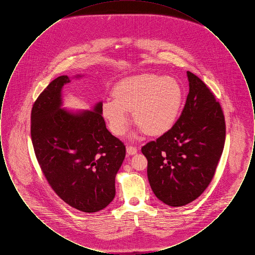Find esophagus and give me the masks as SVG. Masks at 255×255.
<instances>
[{
	"label": "esophagus",
	"instance_id": "34e87169",
	"mask_svg": "<svg viewBox=\"0 0 255 255\" xmlns=\"http://www.w3.org/2000/svg\"><path fill=\"white\" fill-rule=\"evenodd\" d=\"M126 151H127V153H128L129 155H134V154H136V152H137V148H135L134 146H127Z\"/></svg>",
	"mask_w": 255,
	"mask_h": 255
}]
</instances>
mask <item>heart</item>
I'll return each mask as SVG.
<instances>
[{
  "label": "heart",
  "instance_id": "b5f03b06",
  "mask_svg": "<svg viewBox=\"0 0 255 255\" xmlns=\"http://www.w3.org/2000/svg\"><path fill=\"white\" fill-rule=\"evenodd\" d=\"M114 100L102 104L101 113L110 131L117 136L125 133L129 124L127 113L141 131L159 136L170 131L178 121L182 104L183 89L172 76L142 73L124 78L112 90Z\"/></svg>",
  "mask_w": 255,
  "mask_h": 255
}]
</instances>
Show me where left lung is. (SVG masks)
I'll use <instances>...</instances> for the list:
<instances>
[{"label":"left lung","instance_id":"1","mask_svg":"<svg viewBox=\"0 0 255 255\" xmlns=\"http://www.w3.org/2000/svg\"><path fill=\"white\" fill-rule=\"evenodd\" d=\"M189 93L174 127L142 146L147 176L158 200L170 206L193 202L212 181L226 140L222 107L210 89L187 72Z\"/></svg>","mask_w":255,"mask_h":255}]
</instances>
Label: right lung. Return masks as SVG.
<instances>
[{"mask_svg":"<svg viewBox=\"0 0 255 255\" xmlns=\"http://www.w3.org/2000/svg\"><path fill=\"white\" fill-rule=\"evenodd\" d=\"M69 82L67 75L59 76L37 97L30 117L31 140L53 191L69 206L92 213L115 198L116 175L126 149L106 128L101 102L94 111L61 109V91Z\"/></svg>","mask_w":255,"mask_h":255,"instance_id":"obj_1","label":"right lung"}]
</instances>
